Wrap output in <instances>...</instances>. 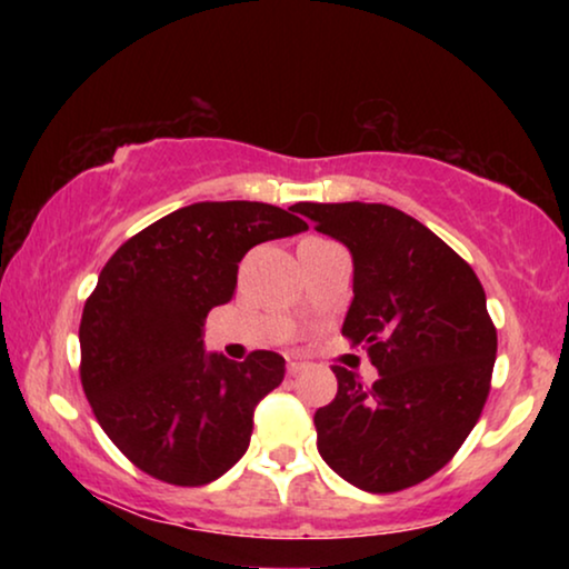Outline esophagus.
I'll return each instance as SVG.
<instances>
[{"label": "esophagus", "mask_w": 569, "mask_h": 569, "mask_svg": "<svg viewBox=\"0 0 569 569\" xmlns=\"http://www.w3.org/2000/svg\"><path fill=\"white\" fill-rule=\"evenodd\" d=\"M302 370H308V365L306 362H298V360H290V362H287V376H300V372Z\"/></svg>", "instance_id": "obj_1"}]
</instances>
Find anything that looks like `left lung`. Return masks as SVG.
I'll use <instances>...</instances> for the list:
<instances>
[{
	"instance_id": "obj_1",
	"label": "left lung",
	"mask_w": 569,
	"mask_h": 569,
	"mask_svg": "<svg viewBox=\"0 0 569 569\" xmlns=\"http://www.w3.org/2000/svg\"><path fill=\"white\" fill-rule=\"evenodd\" d=\"M295 212L352 253V306L341 333L368 347L378 380L333 365L339 391L316 411L318 453L365 492H399L440 471L485 409L497 331L473 269L430 228L388 204H313Z\"/></svg>"
}]
</instances>
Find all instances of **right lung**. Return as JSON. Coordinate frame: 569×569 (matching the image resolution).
I'll return each mask as SVG.
<instances>
[{
    "label": "right lung",
    "instance_id": "add662e5",
    "mask_svg": "<svg viewBox=\"0 0 569 569\" xmlns=\"http://www.w3.org/2000/svg\"><path fill=\"white\" fill-rule=\"evenodd\" d=\"M308 230L261 201H199L129 238L100 271L80 323L84 396L137 469L201 487L248 450L253 409L282 383L284 357L246 362L204 349V321L236 295L253 246Z\"/></svg>",
    "mask_w": 569,
    "mask_h": 569
}]
</instances>
